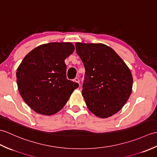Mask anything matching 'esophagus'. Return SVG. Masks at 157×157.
I'll return each mask as SVG.
<instances>
[{
	"label": "esophagus",
	"mask_w": 157,
	"mask_h": 157,
	"mask_svg": "<svg viewBox=\"0 0 157 157\" xmlns=\"http://www.w3.org/2000/svg\"><path fill=\"white\" fill-rule=\"evenodd\" d=\"M74 82H78V84H79V79L78 78H75L74 79Z\"/></svg>",
	"instance_id": "obj_1"
}]
</instances>
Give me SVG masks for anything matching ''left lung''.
<instances>
[{
    "label": "left lung",
    "instance_id": "8db88e82",
    "mask_svg": "<svg viewBox=\"0 0 157 157\" xmlns=\"http://www.w3.org/2000/svg\"><path fill=\"white\" fill-rule=\"evenodd\" d=\"M75 47L86 70L82 95L86 106L96 117H109L122 109L131 95L130 69L104 44L76 42Z\"/></svg>",
    "mask_w": 157,
    "mask_h": 157
}]
</instances>
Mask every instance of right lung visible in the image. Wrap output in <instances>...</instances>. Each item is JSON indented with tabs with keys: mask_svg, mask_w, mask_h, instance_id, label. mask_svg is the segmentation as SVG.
Returning a JSON list of instances; mask_svg holds the SVG:
<instances>
[{
	"mask_svg": "<svg viewBox=\"0 0 157 157\" xmlns=\"http://www.w3.org/2000/svg\"><path fill=\"white\" fill-rule=\"evenodd\" d=\"M74 50L71 42L48 43L33 49L20 63L16 73L18 90L35 112L55 114L79 87L66 76L65 59Z\"/></svg>",
	"mask_w": 157,
	"mask_h": 157,
	"instance_id": "right-lung-1",
	"label": "right lung"
}]
</instances>
